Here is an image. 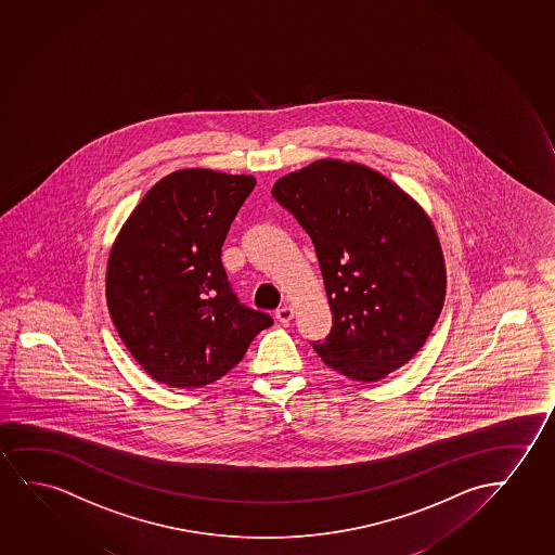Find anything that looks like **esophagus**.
Here are the masks:
<instances>
[{
	"instance_id": "34e87169",
	"label": "esophagus",
	"mask_w": 555,
	"mask_h": 555,
	"mask_svg": "<svg viewBox=\"0 0 555 555\" xmlns=\"http://www.w3.org/2000/svg\"><path fill=\"white\" fill-rule=\"evenodd\" d=\"M293 318H295V310H293L291 306H282V308L275 312V320L280 321L282 325H289Z\"/></svg>"
}]
</instances>
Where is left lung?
I'll return each instance as SVG.
<instances>
[{
  "mask_svg": "<svg viewBox=\"0 0 555 555\" xmlns=\"http://www.w3.org/2000/svg\"><path fill=\"white\" fill-rule=\"evenodd\" d=\"M272 195L312 237L333 327L321 361L376 383L413 360L446 302V258L418 202L367 165L318 159Z\"/></svg>",
  "mask_w": 555,
  "mask_h": 555,
  "instance_id": "obj_1",
  "label": "left lung"
}]
</instances>
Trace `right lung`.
Masks as SVG:
<instances>
[{
  "instance_id": "obj_1",
  "label": "right lung",
  "mask_w": 555,
  "mask_h": 555,
  "mask_svg": "<svg viewBox=\"0 0 555 555\" xmlns=\"http://www.w3.org/2000/svg\"><path fill=\"white\" fill-rule=\"evenodd\" d=\"M250 175L180 169L156 182L109 249L106 302L117 335L157 383L202 388L243 360L268 313L240 305L220 262Z\"/></svg>"
}]
</instances>
